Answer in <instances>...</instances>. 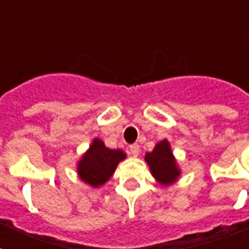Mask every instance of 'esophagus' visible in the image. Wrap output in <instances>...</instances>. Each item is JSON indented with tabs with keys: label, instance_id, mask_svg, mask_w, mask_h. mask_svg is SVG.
Masks as SVG:
<instances>
[{
	"label": "esophagus",
	"instance_id": "1",
	"mask_svg": "<svg viewBox=\"0 0 249 249\" xmlns=\"http://www.w3.org/2000/svg\"><path fill=\"white\" fill-rule=\"evenodd\" d=\"M129 151H130V153L133 155V156H138L139 155V145L135 143V144H130L129 145Z\"/></svg>",
	"mask_w": 249,
	"mask_h": 249
}]
</instances>
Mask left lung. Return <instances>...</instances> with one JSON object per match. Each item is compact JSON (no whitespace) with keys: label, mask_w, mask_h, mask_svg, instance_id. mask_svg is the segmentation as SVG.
<instances>
[{"label":"left lung","mask_w":249,"mask_h":249,"mask_svg":"<svg viewBox=\"0 0 249 249\" xmlns=\"http://www.w3.org/2000/svg\"><path fill=\"white\" fill-rule=\"evenodd\" d=\"M144 160L148 163L153 178L162 185H170L180 177V170L167 139L157 143L152 152L145 153Z\"/></svg>","instance_id":"obj_1"}]
</instances>
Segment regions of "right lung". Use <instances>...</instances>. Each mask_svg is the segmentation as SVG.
<instances>
[{
    "mask_svg": "<svg viewBox=\"0 0 249 249\" xmlns=\"http://www.w3.org/2000/svg\"><path fill=\"white\" fill-rule=\"evenodd\" d=\"M125 157L126 155L121 149L107 148L101 139L94 138L89 149L79 160V178L90 187H101L112 177L119 162Z\"/></svg>",
    "mask_w": 249,
    "mask_h": 249,
    "instance_id": "obj_1",
    "label": "right lung"
}]
</instances>
